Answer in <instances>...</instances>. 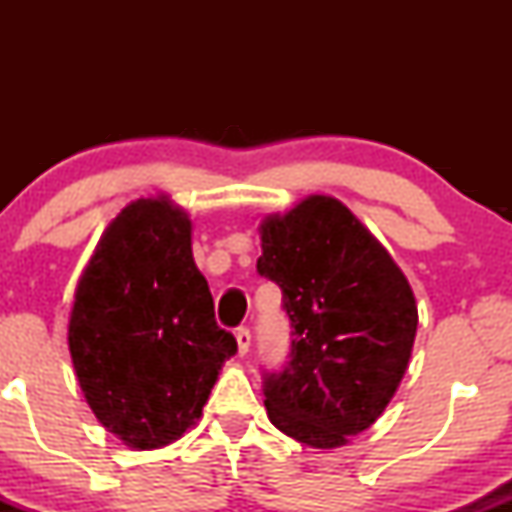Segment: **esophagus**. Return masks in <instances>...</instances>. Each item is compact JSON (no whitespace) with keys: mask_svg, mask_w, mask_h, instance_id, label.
<instances>
[{"mask_svg":"<svg viewBox=\"0 0 512 512\" xmlns=\"http://www.w3.org/2000/svg\"><path fill=\"white\" fill-rule=\"evenodd\" d=\"M236 339H238V351L245 356V354H248V349H250V330H248V327H238Z\"/></svg>","mask_w":512,"mask_h":512,"instance_id":"34e87169","label":"esophagus"}]
</instances>
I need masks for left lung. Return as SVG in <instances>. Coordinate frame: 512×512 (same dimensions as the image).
<instances>
[{
	"label": "left lung",
	"mask_w": 512,
	"mask_h": 512,
	"mask_svg": "<svg viewBox=\"0 0 512 512\" xmlns=\"http://www.w3.org/2000/svg\"><path fill=\"white\" fill-rule=\"evenodd\" d=\"M257 272L284 293L291 361L264 373L269 421L310 448H339L395 397L414 346L407 276L339 199L313 195L260 226Z\"/></svg>",
	"instance_id": "8db88e82"
}]
</instances>
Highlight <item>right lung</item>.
I'll return each mask as SVG.
<instances>
[{"mask_svg": "<svg viewBox=\"0 0 512 512\" xmlns=\"http://www.w3.org/2000/svg\"><path fill=\"white\" fill-rule=\"evenodd\" d=\"M69 351L88 407L129 448L173 443L202 416L238 344L216 325L192 223L168 197L137 199L105 228L76 286Z\"/></svg>", "mask_w": 512, "mask_h": 512, "instance_id": "add662e5", "label": "right lung"}]
</instances>
